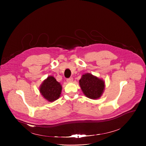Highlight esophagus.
<instances>
[{
	"instance_id": "esophagus-1",
	"label": "esophagus",
	"mask_w": 146,
	"mask_h": 146,
	"mask_svg": "<svg viewBox=\"0 0 146 146\" xmlns=\"http://www.w3.org/2000/svg\"><path fill=\"white\" fill-rule=\"evenodd\" d=\"M66 81H67L68 82H73V78L72 77H70V78H68Z\"/></svg>"
}]
</instances>
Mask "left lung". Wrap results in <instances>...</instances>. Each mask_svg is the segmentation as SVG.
Returning <instances> with one entry per match:
<instances>
[{
	"label": "left lung",
	"mask_w": 146,
	"mask_h": 146,
	"mask_svg": "<svg viewBox=\"0 0 146 146\" xmlns=\"http://www.w3.org/2000/svg\"><path fill=\"white\" fill-rule=\"evenodd\" d=\"M79 84L83 94L91 99L100 98L105 88V82L103 80L91 73L82 75Z\"/></svg>",
	"instance_id": "left-lung-1"
}]
</instances>
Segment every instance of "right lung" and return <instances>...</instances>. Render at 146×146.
Here are the masks:
<instances>
[{"instance_id":"right-lung-1","label":"right lung","mask_w":146,"mask_h":146,"mask_svg":"<svg viewBox=\"0 0 146 146\" xmlns=\"http://www.w3.org/2000/svg\"><path fill=\"white\" fill-rule=\"evenodd\" d=\"M62 90V87L60 82L52 76L45 79L39 87L41 95L50 102H54L60 97Z\"/></svg>"}]
</instances>
